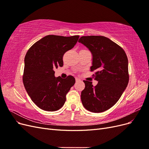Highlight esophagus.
Masks as SVG:
<instances>
[{
  "instance_id": "34e87169",
  "label": "esophagus",
  "mask_w": 149,
  "mask_h": 149,
  "mask_svg": "<svg viewBox=\"0 0 149 149\" xmlns=\"http://www.w3.org/2000/svg\"><path fill=\"white\" fill-rule=\"evenodd\" d=\"M79 81V79L78 78H76V82H78Z\"/></svg>"
}]
</instances>
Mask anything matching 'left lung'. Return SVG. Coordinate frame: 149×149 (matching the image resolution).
<instances>
[{"mask_svg":"<svg viewBox=\"0 0 149 149\" xmlns=\"http://www.w3.org/2000/svg\"><path fill=\"white\" fill-rule=\"evenodd\" d=\"M93 55L91 71H95V80L83 81L85 88L81 99L83 106L93 112L110 109L118 101L129 83L128 59L124 49L103 36H83L78 40ZM94 76V74H93Z\"/></svg>","mask_w":149,"mask_h":149,"instance_id":"left-lung-1","label":"left lung"}]
</instances>
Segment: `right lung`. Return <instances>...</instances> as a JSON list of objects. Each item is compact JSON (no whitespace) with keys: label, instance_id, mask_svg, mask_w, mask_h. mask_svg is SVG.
<instances>
[{"label":"right lung","instance_id":"add662e5","mask_svg":"<svg viewBox=\"0 0 149 149\" xmlns=\"http://www.w3.org/2000/svg\"><path fill=\"white\" fill-rule=\"evenodd\" d=\"M79 35H47L31 46L25 57L23 83L31 100L47 111L60 109L75 83L73 76L56 78L54 69L63 66L64 54L73 48Z\"/></svg>","mask_w":149,"mask_h":149}]
</instances>
